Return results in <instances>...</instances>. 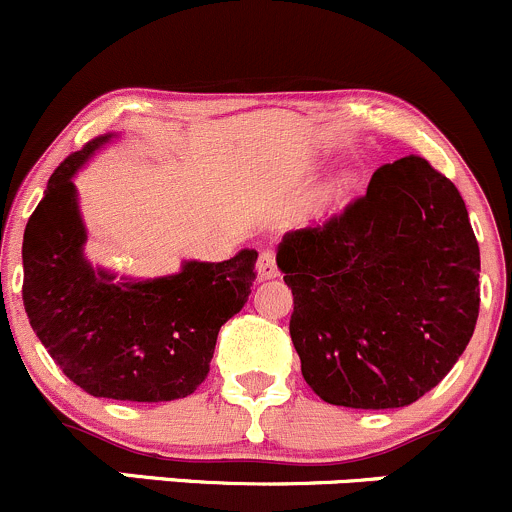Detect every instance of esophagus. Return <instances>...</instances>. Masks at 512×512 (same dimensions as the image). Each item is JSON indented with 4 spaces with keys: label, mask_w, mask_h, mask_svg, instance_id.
Listing matches in <instances>:
<instances>
[{
    "label": "esophagus",
    "mask_w": 512,
    "mask_h": 512,
    "mask_svg": "<svg viewBox=\"0 0 512 512\" xmlns=\"http://www.w3.org/2000/svg\"><path fill=\"white\" fill-rule=\"evenodd\" d=\"M277 277V262H275V252L265 250L257 260V280H272Z\"/></svg>",
    "instance_id": "obj_1"
}]
</instances>
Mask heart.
Masks as SVG:
<instances>
[{"label":"heart","mask_w":512,"mask_h":512,"mask_svg":"<svg viewBox=\"0 0 512 512\" xmlns=\"http://www.w3.org/2000/svg\"><path fill=\"white\" fill-rule=\"evenodd\" d=\"M344 188H347V180H337V183H334L332 185V193H339V190H344Z\"/></svg>","instance_id":"1"}]
</instances>
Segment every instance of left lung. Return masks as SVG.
Instances as JSON below:
<instances>
[{"instance_id":"left-lung-1","label":"left lung","mask_w":512,"mask_h":512,"mask_svg":"<svg viewBox=\"0 0 512 512\" xmlns=\"http://www.w3.org/2000/svg\"><path fill=\"white\" fill-rule=\"evenodd\" d=\"M277 267L294 294L302 376L327 404H414L476 329L480 250L466 203L418 156L381 165L329 223L287 232Z\"/></svg>"}]
</instances>
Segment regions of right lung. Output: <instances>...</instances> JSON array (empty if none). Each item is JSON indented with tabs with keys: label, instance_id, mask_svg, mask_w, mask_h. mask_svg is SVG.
Here are the masks:
<instances>
[{
	"label": "right lung",
	"instance_id": "add662e5",
	"mask_svg": "<svg viewBox=\"0 0 512 512\" xmlns=\"http://www.w3.org/2000/svg\"><path fill=\"white\" fill-rule=\"evenodd\" d=\"M111 138L89 141L49 178L24 230V309L51 359L86 394L185 399L208 376L220 327L250 297L257 250L225 262L185 260L180 272L153 280L91 265L74 175Z\"/></svg>",
	"mask_w": 512,
	"mask_h": 512
}]
</instances>
